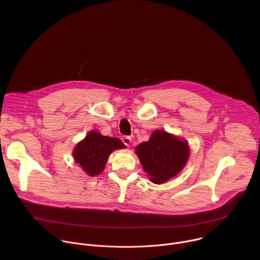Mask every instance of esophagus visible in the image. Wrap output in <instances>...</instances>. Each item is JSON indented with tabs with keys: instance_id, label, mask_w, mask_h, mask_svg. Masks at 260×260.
Listing matches in <instances>:
<instances>
[{
	"instance_id": "esophagus-1",
	"label": "esophagus",
	"mask_w": 260,
	"mask_h": 260,
	"mask_svg": "<svg viewBox=\"0 0 260 260\" xmlns=\"http://www.w3.org/2000/svg\"><path fill=\"white\" fill-rule=\"evenodd\" d=\"M122 142L126 145V146H129V144L132 143V138L129 136H123L122 137Z\"/></svg>"
}]
</instances>
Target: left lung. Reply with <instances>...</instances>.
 Wrapping results in <instances>:
<instances>
[{
  "mask_svg": "<svg viewBox=\"0 0 260 260\" xmlns=\"http://www.w3.org/2000/svg\"><path fill=\"white\" fill-rule=\"evenodd\" d=\"M136 153L151 182L162 184L183 170L189 157V147L187 141L156 129L149 141L136 147Z\"/></svg>",
  "mask_w": 260,
  "mask_h": 260,
  "instance_id": "1",
  "label": "left lung"
}]
</instances>
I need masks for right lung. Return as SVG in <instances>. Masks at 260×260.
Segmentation results:
<instances>
[{
	"label": "right lung",
	"instance_id": "add662e5",
	"mask_svg": "<svg viewBox=\"0 0 260 260\" xmlns=\"http://www.w3.org/2000/svg\"><path fill=\"white\" fill-rule=\"evenodd\" d=\"M123 148L125 145L118 138L102 136L91 131L74 148L73 156L87 175L94 177L104 171L111 152Z\"/></svg>",
	"mask_w": 260,
	"mask_h": 260
}]
</instances>
